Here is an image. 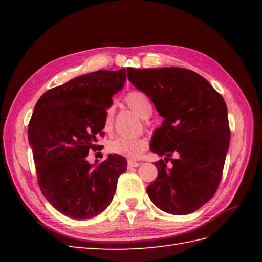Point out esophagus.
<instances>
[{
  "mask_svg": "<svg viewBox=\"0 0 262 262\" xmlns=\"http://www.w3.org/2000/svg\"><path fill=\"white\" fill-rule=\"evenodd\" d=\"M140 165H141V163H140V162H135V161H128V162H127L128 169H130V168H137V166H140Z\"/></svg>",
  "mask_w": 262,
  "mask_h": 262,
  "instance_id": "34e87169",
  "label": "esophagus"
}]
</instances>
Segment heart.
I'll list each match as a JSON object with an SVG mask.
<instances>
[{
  "mask_svg": "<svg viewBox=\"0 0 262 262\" xmlns=\"http://www.w3.org/2000/svg\"><path fill=\"white\" fill-rule=\"evenodd\" d=\"M126 104L143 119L148 118L152 115L153 107L149 98L144 92L132 91L125 98ZM114 125V108L105 110L103 118V130L110 133ZM109 152L121 155L127 159H138L145 152L147 142L144 138H126L116 137L107 145Z\"/></svg>",
  "mask_w": 262,
  "mask_h": 262,
  "instance_id": "b5f03b06",
  "label": "heart"
}]
</instances>
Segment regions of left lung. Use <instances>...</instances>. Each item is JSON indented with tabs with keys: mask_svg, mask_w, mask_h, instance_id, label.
<instances>
[{
	"mask_svg": "<svg viewBox=\"0 0 262 262\" xmlns=\"http://www.w3.org/2000/svg\"><path fill=\"white\" fill-rule=\"evenodd\" d=\"M127 75L164 118L154 132L151 151L166 158L155 162L159 174L146 188L149 199L165 213H193L214 196L223 174L231 137L224 99L187 69L128 68ZM173 152L180 158L171 159Z\"/></svg>",
	"mask_w": 262,
	"mask_h": 262,
	"instance_id": "obj_1",
	"label": "left lung"
}]
</instances>
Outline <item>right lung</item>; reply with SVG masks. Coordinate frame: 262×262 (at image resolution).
Here are the masks:
<instances>
[{
	"label": "right lung",
	"mask_w": 262,
	"mask_h": 262,
	"mask_svg": "<svg viewBox=\"0 0 262 262\" xmlns=\"http://www.w3.org/2000/svg\"><path fill=\"white\" fill-rule=\"evenodd\" d=\"M126 71L100 70L53 88L39 98L28 127L38 185L54 208L74 220L99 215L114 198L117 181L127 170L118 154L90 164L103 136L105 110L121 90Z\"/></svg>",
	"instance_id": "obj_1"
}]
</instances>
